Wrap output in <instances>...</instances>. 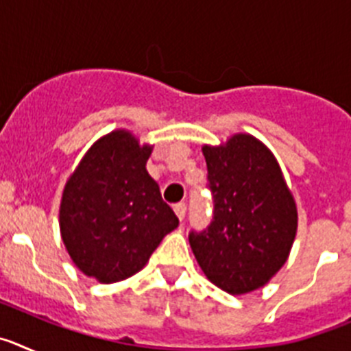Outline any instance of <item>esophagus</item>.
Returning a JSON list of instances; mask_svg holds the SVG:
<instances>
[{
    "instance_id": "1",
    "label": "esophagus",
    "mask_w": 351,
    "mask_h": 351,
    "mask_svg": "<svg viewBox=\"0 0 351 351\" xmlns=\"http://www.w3.org/2000/svg\"><path fill=\"white\" fill-rule=\"evenodd\" d=\"M173 213L178 214V218L182 221V219H184V214H186V206H184V204H182V202L181 204H176V206H173Z\"/></svg>"
}]
</instances>
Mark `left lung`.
<instances>
[{
    "label": "left lung",
    "instance_id": "obj_1",
    "mask_svg": "<svg viewBox=\"0 0 351 351\" xmlns=\"http://www.w3.org/2000/svg\"><path fill=\"white\" fill-rule=\"evenodd\" d=\"M214 216L190 246L207 280L232 295L267 285L290 255L297 206L280 163L258 138L237 133L204 145Z\"/></svg>",
    "mask_w": 351,
    "mask_h": 351
}]
</instances>
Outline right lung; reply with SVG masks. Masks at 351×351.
Here are the masks:
<instances>
[{
  "label": "right lung",
  "instance_id": "obj_1",
  "mask_svg": "<svg viewBox=\"0 0 351 351\" xmlns=\"http://www.w3.org/2000/svg\"><path fill=\"white\" fill-rule=\"evenodd\" d=\"M151 151L128 130H114L89 147L64 184L61 239L77 267L100 283L141 271L179 225L145 169Z\"/></svg>",
  "mask_w": 351,
  "mask_h": 351
}]
</instances>
